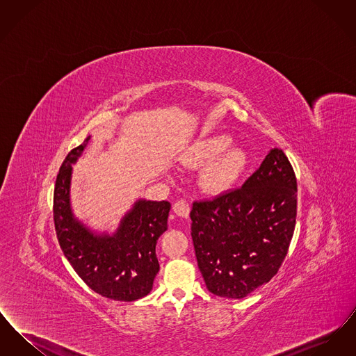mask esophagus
<instances>
[{"instance_id":"34e87169","label":"esophagus","mask_w":356,"mask_h":356,"mask_svg":"<svg viewBox=\"0 0 356 356\" xmlns=\"http://www.w3.org/2000/svg\"><path fill=\"white\" fill-rule=\"evenodd\" d=\"M189 204L186 200H177L176 203L173 204V212L177 215V216H181V218H188L189 215Z\"/></svg>"}]
</instances>
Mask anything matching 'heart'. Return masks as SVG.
<instances>
[{"label": "heart", "instance_id": "1", "mask_svg": "<svg viewBox=\"0 0 356 356\" xmlns=\"http://www.w3.org/2000/svg\"><path fill=\"white\" fill-rule=\"evenodd\" d=\"M231 138L216 135L199 140L188 152V160L193 164H207L203 183L209 191H224L236 183L245 168L247 157L237 147L227 148Z\"/></svg>", "mask_w": 356, "mask_h": 356}]
</instances>
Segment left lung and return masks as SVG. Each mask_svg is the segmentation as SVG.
Listing matches in <instances>:
<instances>
[{"mask_svg":"<svg viewBox=\"0 0 356 356\" xmlns=\"http://www.w3.org/2000/svg\"><path fill=\"white\" fill-rule=\"evenodd\" d=\"M296 192L287 156L273 148L243 186L193 202L191 235L209 292L243 299L277 273L295 229Z\"/></svg>","mask_w":356,"mask_h":356,"instance_id":"8db88e82","label":"left lung"}]
</instances>
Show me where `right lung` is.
<instances>
[{
	"label": "right lung",
	"instance_id": "1",
	"mask_svg": "<svg viewBox=\"0 0 356 356\" xmlns=\"http://www.w3.org/2000/svg\"><path fill=\"white\" fill-rule=\"evenodd\" d=\"M90 140L72 149L58 170L53 218L60 247L85 284L99 295L120 302H134L151 292L160 270L156 244L168 228V202L137 200L120 221L118 231L95 235L70 208L72 164L77 161Z\"/></svg>",
	"mask_w": 356,
	"mask_h": 356
}]
</instances>
